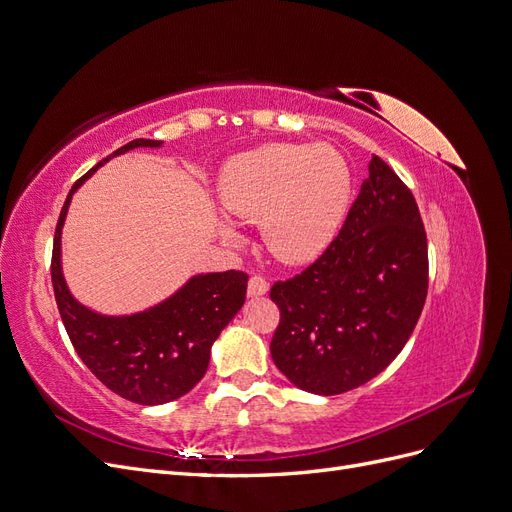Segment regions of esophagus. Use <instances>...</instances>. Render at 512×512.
<instances>
[{
  "mask_svg": "<svg viewBox=\"0 0 512 512\" xmlns=\"http://www.w3.org/2000/svg\"><path fill=\"white\" fill-rule=\"evenodd\" d=\"M267 292H269V282L260 275H254L250 284H247V297L254 299V297H262V294H267Z\"/></svg>",
  "mask_w": 512,
  "mask_h": 512,
  "instance_id": "obj_1",
  "label": "esophagus"
}]
</instances>
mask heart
I'll return each instance as SVG.
<instances>
[{
  "label": "heart",
  "instance_id": "b5f03b06",
  "mask_svg": "<svg viewBox=\"0 0 512 512\" xmlns=\"http://www.w3.org/2000/svg\"><path fill=\"white\" fill-rule=\"evenodd\" d=\"M352 173L331 145L271 143L239 153L222 170V207L245 222H260L267 250L288 265L320 256L337 235L350 205ZM226 243L239 232L220 224Z\"/></svg>",
  "mask_w": 512,
  "mask_h": 512
}]
</instances>
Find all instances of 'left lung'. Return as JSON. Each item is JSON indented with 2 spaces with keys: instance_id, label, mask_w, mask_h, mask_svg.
<instances>
[{
  "instance_id": "left-lung-1",
  "label": "left lung",
  "mask_w": 512,
  "mask_h": 512,
  "mask_svg": "<svg viewBox=\"0 0 512 512\" xmlns=\"http://www.w3.org/2000/svg\"><path fill=\"white\" fill-rule=\"evenodd\" d=\"M427 271L416 200L389 164L371 156L369 177L329 250L271 288L282 312L273 363L297 389L322 397L376 378L421 318Z\"/></svg>"
}]
</instances>
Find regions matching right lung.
I'll use <instances>...</instances> for the list:
<instances>
[{
    "label": "right lung",
    "mask_w": 512,
    "mask_h": 512,
    "mask_svg": "<svg viewBox=\"0 0 512 512\" xmlns=\"http://www.w3.org/2000/svg\"><path fill=\"white\" fill-rule=\"evenodd\" d=\"M138 147L160 149L162 141L136 138L72 185L55 228L51 277L59 316L91 374L134 404L162 406L188 395L203 380L213 342L245 303L247 275L196 273L160 303L132 314H102L74 297L61 265V235L72 196L108 160Z\"/></svg>",
    "instance_id": "add662e5"
}]
</instances>
